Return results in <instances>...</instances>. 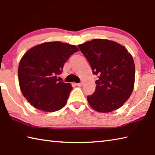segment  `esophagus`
<instances>
[{"label":"esophagus","instance_id":"esophagus-1","mask_svg":"<svg viewBox=\"0 0 155 155\" xmlns=\"http://www.w3.org/2000/svg\"><path fill=\"white\" fill-rule=\"evenodd\" d=\"M76 85L77 86H78V87H81L83 85V83H76Z\"/></svg>","mask_w":155,"mask_h":155}]
</instances>
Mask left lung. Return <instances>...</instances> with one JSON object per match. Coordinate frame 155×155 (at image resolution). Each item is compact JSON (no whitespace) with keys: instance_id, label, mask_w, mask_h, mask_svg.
I'll use <instances>...</instances> for the list:
<instances>
[{"instance_id":"1","label":"left lung","mask_w":155,"mask_h":155,"mask_svg":"<svg viewBox=\"0 0 155 155\" xmlns=\"http://www.w3.org/2000/svg\"><path fill=\"white\" fill-rule=\"evenodd\" d=\"M98 76L94 94L87 96L89 105L100 112L121 107L130 97L135 81V64L124 46L106 39H94L78 45Z\"/></svg>"}]
</instances>
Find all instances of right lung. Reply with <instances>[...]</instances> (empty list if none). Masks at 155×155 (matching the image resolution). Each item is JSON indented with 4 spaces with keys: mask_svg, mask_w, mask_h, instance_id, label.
<instances>
[{
    "mask_svg": "<svg viewBox=\"0 0 155 155\" xmlns=\"http://www.w3.org/2000/svg\"><path fill=\"white\" fill-rule=\"evenodd\" d=\"M78 51L75 45L55 41L33 47L25 53L19 64L18 79L22 94L31 105L49 112L66 105L72 87L59 81L57 75Z\"/></svg>",
    "mask_w": 155,
    "mask_h": 155,
    "instance_id": "add662e5",
    "label": "right lung"
}]
</instances>
